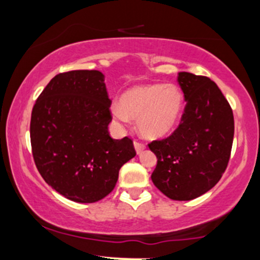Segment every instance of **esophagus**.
I'll return each mask as SVG.
<instances>
[{
	"mask_svg": "<svg viewBox=\"0 0 260 260\" xmlns=\"http://www.w3.org/2000/svg\"><path fill=\"white\" fill-rule=\"evenodd\" d=\"M134 149H136L137 154L139 155V154H142L143 151H144L145 145L142 144V143H139V142H134Z\"/></svg>",
	"mask_w": 260,
	"mask_h": 260,
	"instance_id": "obj_1",
	"label": "esophagus"
}]
</instances>
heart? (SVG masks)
<instances>
[{"label": "heart", "instance_id": "heart-1", "mask_svg": "<svg viewBox=\"0 0 260 260\" xmlns=\"http://www.w3.org/2000/svg\"><path fill=\"white\" fill-rule=\"evenodd\" d=\"M183 94L174 84H145L128 89L121 96V103L113 101L110 113L117 123H129L137 120L138 133L145 139H160L175 127L183 110Z\"/></svg>", "mask_w": 260, "mask_h": 260}]
</instances>
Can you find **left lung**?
<instances>
[{"label": "left lung", "instance_id": "1", "mask_svg": "<svg viewBox=\"0 0 260 260\" xmlns=\"http://www.w3.org/2000/svg\"><path fill=\"white\" fill-rule=\"evenodd\" d=\"M187 105L177 129L149 144L157 157L151 181L174 201H192L219 182L231 154L234 113L213 80L180 72Z\"/></svg>", "mask_w": 260, "mask_h": 260}]
</instances>
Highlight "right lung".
<instances>
[{
  "mask_svg": "<svg viewBox=\"0 0 260 260\" xmlns=\"http://www.w3.org/2000/svg\"><path fill=\"white\" fill-rule=\"evenodd\" d=\"M110 105L100 71H71L53 77L32 107L35 165L45 182L70 201L105 198L120 169L136 156L129 138L110 137Z\"/></svg>",
  "mask_w": 260,
  "mask_h": 260,
  "instance_id": "obj_1",
  "label": "right lung"
}]
</instances>
